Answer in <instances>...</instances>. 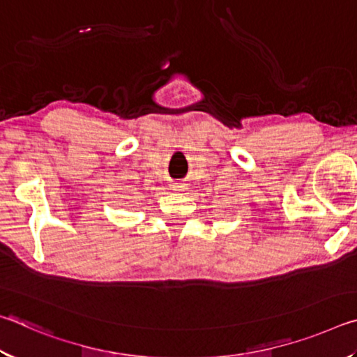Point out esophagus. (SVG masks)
Returning a JSON list of instances; mask_svg holds the SVG:
<instances>
[{"label": "esophagus", "mask_w": 357, "mask_h": 357, "mask_svg": "<svg viewBox=\"0 0 357 357\" xmlns=\"http://www.w3.org/2000/svg\"><path fill=\"white\" fill-rule=\"evenodd\" d=\"M181 187H183V185L178 184V183H174V184H173V190H181Z\"/></svg>", "instance_id": "obj_1"}]
</instances>
